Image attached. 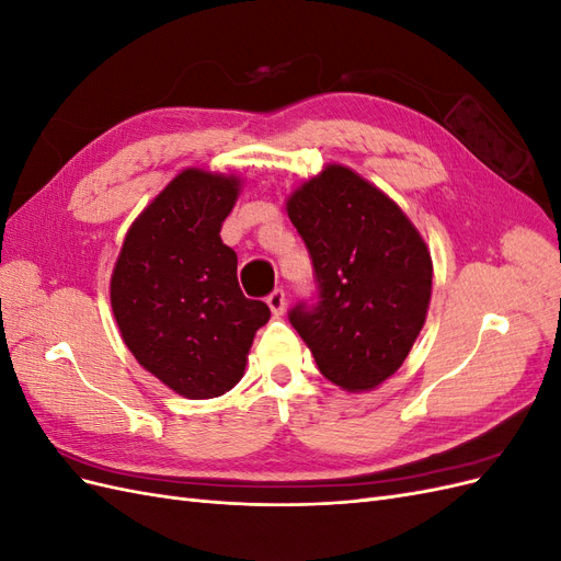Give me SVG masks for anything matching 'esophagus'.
<instances>
[{
  "mask_svg": "<svg viewBox=\"0 0 561 561\" xmlns=\"http://www.w3.org/2000/svg\"><path fill=\"white\" fill-rule=\"evenodd\" d=\"M266 304H268V309H271V313H274V316H283L285 313L287 299H285V293L280 290V287L266 297Z\"/></svg>",
  "mask_w": 561,
  "mask_h": 561,
  "instance_id": "obj_1",
  "label": "esophagus"
}]
</instances>
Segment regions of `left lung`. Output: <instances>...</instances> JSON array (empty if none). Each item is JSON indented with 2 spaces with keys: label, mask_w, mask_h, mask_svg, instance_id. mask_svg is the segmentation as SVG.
<instances>
[{
  "label": "left lung",
  "mask_w": 561,
  "mask_h": 561,
  "mask_svg": "<svg viewBox=\"0 0 561 561\" xmlns=\"http://www.w3.org/2000/svg\"><path fill=\"white\" fill-rule=\"evenodd\" d=\"M307 243L318 301H299L293 328L320 375L360 393L393 377L426 322L433 262L396 201L351 168L330 163L287 198Z\"/></svg>",
  "instance_id": "1"
}]
</instances>
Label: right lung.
<instances>
[{
  "label": "right lung",
  "instance_id": "obj_1",
  "mask_svg": "<svg viewBox=\"0 0 561 561\" xmlns=\"http://www.w3.org/2000/svg\"><path fill=\"white\" fill-rule=\"evenodd\" d=\"M239 192L236 175L186 168L130 225L112 271L124 344L190 400L241 381L254 332L271 316L264 301L243 297L239 257L219 239Z\"/></svg>",
  "mask_w": 561,
  "mask_h": 561
}]
</instances>
